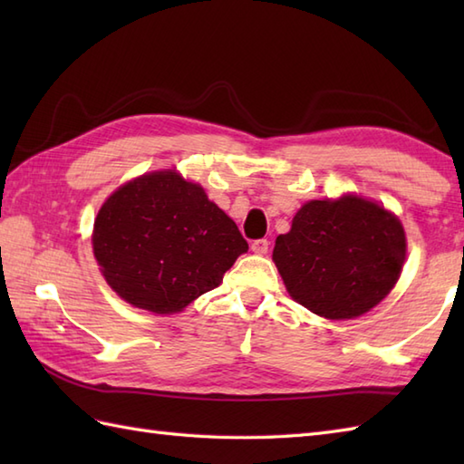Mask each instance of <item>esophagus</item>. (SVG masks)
<instances>
[{"instance_id":"1","label":"esophagus","mask_w":464,"mask_h":464,"mask_svg":"<svg viewBox=\"0 0 464 464\" xmlns=\"http://www.w3.org/2000/svg\"><path fill=\"white\" fill-rule=\"evenodd\" d=\"M251 251H253L255 255H265V253L269 251V241H267V239L253 241V243H251Z\"/></svg>"}]
</instances>
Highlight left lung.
Masks as SVG:
<instances>
[{
  "instance_id": "8db88e82",
  "label": "left lung",
  "mask_w": 464,
  "mask_h": 464,
  "mask_svg": "<svg viewBox=\"0 0 464 464\" xmlns=\"http://www.w3.org/2000/svg\"><path fill=\"white\" fill-rule=\"evenodd\" d=\"M407 237L382 205L357 195L304 203L273 261L291 297L324 319H353L387 297L401 277Z\"/></svg>"
}]
</instances>
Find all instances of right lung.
Masks as SVG:
<instances>
[{"label":"right lung","instance_id":"1","mask_svg":"<svg viewBox=\"0 0 464 464\" xmlns=\"http://www.w3.org/2000/svg\"><path fill=\"white\" fill-rule=\"evenodd\" d=\"M92 241L107 285L155 314L179 313L215 289L249 249L231 217L175 169L141 175L111 193Z\"/></svg>","mask_w":464,"mask_h":464}]
</instances>
